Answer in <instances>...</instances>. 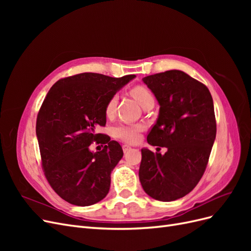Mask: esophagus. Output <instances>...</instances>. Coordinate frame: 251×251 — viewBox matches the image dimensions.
Segmentation results:
<instances>
[{"label":"esophagus","instance_id":"1","mask_svg":"<svg viewBox=\"0 0 251 251\" xmlns=\"http://www.w3.org/2000/svg\"><path fill=\"white\" fill-rule=\"evenodd\" d=\"M123 149H124L125 153H127V151H130L132 150V148L130 146H127V144H125V146L123 147Z\"/></svg>","mask_w":251,"mask_h":251}]
</instances>
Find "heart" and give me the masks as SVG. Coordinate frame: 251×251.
<instances>
[{"instance_id":"heart-1","label":"heart","mask_w":251,"mask_h":251,"mask_svg":"<svg viewBox=\"0 0 251 251\" xmlns=\"http://www.w3.org/2000/svg\"><path fill=\"white\" fill-rule=\"evenodd\" d=\"M131 94L135 98L137 102L142 108L146 107L147 104L154 102V97L150 91L142 86H137L131 90ZM118 102V96L113 95L105 107V113L108 116L113 115L115 113ZM143 130L141 125H118L113 130V134L116 138H119L124 141L135 143L139 140L140 132Z\"/></svg>"}]
</instances>
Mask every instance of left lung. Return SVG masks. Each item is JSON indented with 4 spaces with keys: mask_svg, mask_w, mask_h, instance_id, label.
I'll return each instance as SVG.
<instances>
[{
    "mask_svg": "<svg viewBox=\"0 0 251 251\" xmlns=\"http://www.w3.org/2000/svg\"><path fill=\"white\" fill-rule=\"evenodd\" d=\"M160 105L148 135L164 155L141 150L139 180L151 198L170 202L191 193L206 169L217 133L209 90L183 71L170 70L143 77Z\"/></svg>",
    "mask_w": 251,
    "mask_h": 251,
    "instance_id": "1",
    "label": "left lung"
}]
</instances>
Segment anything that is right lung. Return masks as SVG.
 <instances>
[{"mask_svg":"<svg viewBox=\"0 0 251 251\" xmlns=\"http://www.w3.org/2000/svg\"><path fill=\"white\" fill-rule=\"evenodd\" d=\"M98 73H80L55 82L45 98L36 119L45 175L65 201L89 206L108 195L111 173L124 156L120 144L96 127L107 123L110 98L134 79ZM93 141L106 144L95 153Z\"/></svg>","mask_w":251,"mask_h":251,"instance_id":"add662e5","label":"right lung"}]
</instances>
